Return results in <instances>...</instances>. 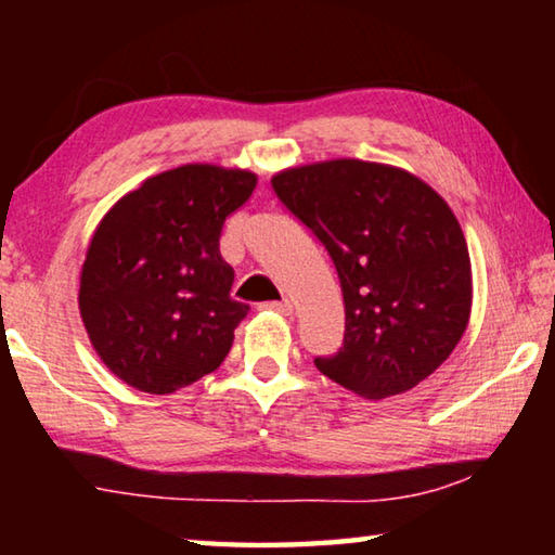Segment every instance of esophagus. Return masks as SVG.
<instances>
[{
	"instance_id": "obj_1",
	"label": "esophagus",
	"mask_w": 555,
	"mask_h": 555,
	"mask_svg": "<svg viewBox=\"0 0 555 555\" xmlns=\"http://www.w3.org/2000/svg\"><path fill=\"white\" fill-rule=\"evenodd\" d=\"M267 308L269 311H276V313H281V315H291L294 313V304H291V300H274V304H267Z\"/></svg>"
}]
</instances>
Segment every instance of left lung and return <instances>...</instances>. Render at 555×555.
I'll return each mask as SVG.
<instances>
[{
    "label": "left lung",
    "instance_id": "1",
    "mask_svg": "<svg viewBox=\"0 0 555 555\" xmlns=\"http://www.w3.org/2000/svg\"><path fill=\"white\" fill-rule=\"evenodd\" d=\"M274 193L331 255L345 300L343 347L325 377L367 399L424 382L463 337L473 306L465 234L409 171L360 158L286 168Z\"/></svg>",
    "mask_w": 555,
    "mask_h": 555
}]
</instances>
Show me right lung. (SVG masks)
<instances>
[{
  "instance_id": "obj_1",
  "label": "right lung",
  "mask_w": 555,
  "mask_h": 555,
  "mask_svg": "<svg viewBox=\"0 0 555 555\" xmlns=\"http://www.w3.org/2000/svg\"><path fill=\"white\" fill-rule=\"evenodd\" d=\"M255 185L242 168L178 166L146 178L98 224L80 315L100 360L129 387L171 393L228 357L249 306L230 298L220 234Z\"/></svg>"
}]
</instances>
